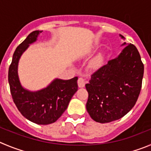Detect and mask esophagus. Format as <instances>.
I'll return each instance as SVG.
<instances>
[{
  "label": "esophagus",
  "instance_id": "esophagus-1",
  "mask_svg": "<svg viewBox=\"0 0 151 151\" xmlns=\"http://www.w3.org/2000/svg\"><path fill=\"white\" fill-rule=\"evenodd\" d=\"M77 83H78V86L80 88H82V87L85 86V84L86 83V80L83 77H79L78 80H77Z\"/></svg>",
  "mask_w": 151,
  "mask_h": 151
}]
</instances>
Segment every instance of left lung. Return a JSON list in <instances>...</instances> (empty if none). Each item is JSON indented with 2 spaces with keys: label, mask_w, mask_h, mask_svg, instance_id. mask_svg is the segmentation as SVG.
<instances>
[{
  "label": "left lung",
  "mask_w": 151,
  "mask_h": 151,
  "mask_svg": "<svg viewBox=\"0 0 151 151\" xmlns=\"http://www.w3.org/2000/svg\"><path fill=\"white\" fill-rule=\"evenodd\" d=\"M143 74L140 54L134 45L129 44L118 57L93 73L86 84L88 93L86 109L91 118L104 124L124 116L137 101Z\"/></svg>",
  "instance_id": "8db88e82"
}]
</instances>
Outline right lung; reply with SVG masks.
I'll use <instances>...</instances> for the list:
<instances>
[{
  "label": "right lung",
  "mask_w": 151,
  "mask_h": 151,
  "mask_svg": "<svg viewBox=\"0 0 151 151\" xmlns=\"http://www.w3.org/2000/svg\"><path fill=\"white\" fill-rule=\"evenodd\" d=\"M42 32L36 30L29 33L15 49L9 68L8 80L12 99L22 115L33 123L46 125L58 120L67 109L78 89V77L67 80L55 79L48 86L37 91H30L22 87L18 75V61L29 44L36 42Z\"/></svg>",
  "instance_id": "obj_1"
}]
</instances>
